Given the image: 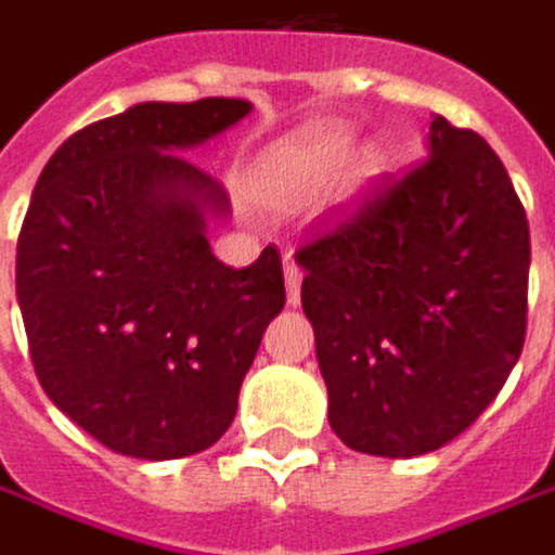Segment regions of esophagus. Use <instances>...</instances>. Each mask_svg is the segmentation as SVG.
I'll use <instances>...</instances> for the list:
<instances>
[{"mask_svg": "<svg viewBox=\"0 0 555 555\" xmlns=\"http://www.w3.org/2000/svg\"><path fill=\"white\" fill-rule=\"evenodd\" d=\"M284 281H287V302L299 306V284H302V271H299L294 261L284 264Z\"/></svg>", "mask_w": 555, "mask_h": 555, "instance_id": "34e87169", "label": "esophagus"}]
</instances>
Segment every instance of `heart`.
<instances>
[{
	"instance_id": "heart-1",
	"label": "heart",
	"mask_w": 555,
	"mask_h": 555,
	"mask_svg": "<svg viewBox=\"0 0 555 555\" xmlns=\"http://www.w3.org/2000/svg\"><path fill=\"white\" fill-rule=\"evenodd\" d=\"M353 144L357 135L340 122H322L271 144L258 157L256 167V189L261 202L274 208H297L319 198L350 157ZM376 170L378 157L373 151H363L357 160V179L366 182L376 177Z\"/></svg>"
}]
</instances>
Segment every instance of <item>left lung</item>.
<instances>
[{"instance_id":"left-lung-1","label":"left lung","mask_w":555,"mask_h":555,"mask_svg":"<svg viewBox=\"0 0 555 555\" xmlns=\"http://www.w3.org/2000/svg\"><path fill=\"white\" fill-rule=\"evenodd\" d=\"M426 157L297 253L328 423L363 455L452 442L525 347L531 233L512 179L487 141L442 116Z\"/></svg>"}]
</instances>
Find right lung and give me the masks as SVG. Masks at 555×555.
Returning a JSON list of instances; mask_svg holds the SVG:
<instances>
[{"label":"right lung","mask_w":555,"mask_h":555,"mask_svg":"<svg viewBox=\"0 0 555 555\" xmlns=\"http://www.w3.org/2000/svg\"><path fill=\"white\" fill-rule=\"evenodd\" d=\"M253 113L249 100L135 103L62 141L21 227L15 291L43 391L100 446L170 461L205 452L284 309L281 256L215 258L230 218L218 179L182 151Z\"/></svg>","instance_id":"add662e5"}]
</instances>
